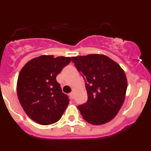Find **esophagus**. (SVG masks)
<instances>
[{"label": "esophagus", "instance_id": "esophagus-1", "mask_svg": "<svg viewBox=\"0 0 151 151\" xmlns=\"http://www.w3.org/2000/svg\"><path fill=\"white\" fill-rule=\"evenodd\" d=\"M70 97H72V98H74V97H75V92L74 91H72L71 93H70Z\"/></svg>", "mask_w": 151, "mask_h": 151}]
</instances>
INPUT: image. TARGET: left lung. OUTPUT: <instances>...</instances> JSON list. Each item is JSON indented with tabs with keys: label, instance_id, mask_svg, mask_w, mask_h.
<instances>
[{
	"label": "left lung",
	"instance_id": "left-lung-1",
	"mask_svg": "<svg viewBox=\"0 0 151 151\" xmlns=\"http://www.w3.org/2000/svg\"><path fill=\"white\" fill-rule=\"evenodd\" d=\"M72 61L86 82L88 102L78 106L84 119L92 125L110 122L125 101L128 83L123 69L104 54L73 57Z\"/></svg>",
	"mask_w": 151,
	"mask_h": 151
}]
</instances>
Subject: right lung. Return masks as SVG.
Returning <instances> with one entry per match:
<instances>
[{
	"mask_svg": "<svg viewBox=\"0 0 151 151\" xmlns=\"http://www.w3.org/2000/svg\"><path fill=\"white\" fill-rule=\"evenodd\" d=\"M71 57L41 55L25 64L19 74L17 95L28 116L41 125L57 122L69 105L56 77Z\"/></svg>",
	"mask_w": 151,
	"mask_h": 151,
	"instance_id": "right-lung-1",
	"label": "right lung"
}]
</instances>
